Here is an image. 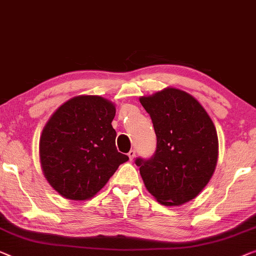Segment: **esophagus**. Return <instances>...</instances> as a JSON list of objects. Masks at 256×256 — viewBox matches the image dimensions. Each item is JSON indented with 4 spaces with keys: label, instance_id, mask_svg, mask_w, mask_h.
I'll return each instance as SVG.
<instances>
[{
    "label": "esophagus",
    "instance_id": "esophagus-1",
    "mask_svg": "<svg viewBox=\"0 0 256 256\" xmlns=\"http://www.w3.org/2000/svg\"><path fill=\"white\" fill-rule=\"evenodd\" d=\"M135 156H136V152H135V150H130L128 152V157H129V159H130V160H132V159L135 158Z\"/></svg>",
    "mask_w": 256,
    "mask_h": 256
}]
</instances>
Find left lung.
Here are the masks:
<instances>
[{
  "mask_svg": "<svg viewBox=\"0 0 256 256\" xmlns=\"http://www.w3.org/2000/svg\"><path fill=\"white\" fill-rule=\"evenodd\" d=\"M140 102L152 120L157 148L148 160L136 159L144 186L160 204L181 206L195 198L212 176L218 136L209 114L192 94L165 88Z\"/></svg>",
  "mask_w": 256,
  "mask_h": 256,
  "instance_id": "8db88e82",
  "label": "left lung"
}]
</instances>
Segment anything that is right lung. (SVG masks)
<instances>
[{
  "label": "right lung",
  "mask_w": 256,
  "mask_h": 256,
  "mask_svg": "<svg viewBox=\"0 0 256 256\" xmlns=\"http://www.w3.org/2000/svg\"><path fill=\"white\" fill-rule=\"evenodd\" d=\"M116 105L100 96H76L46 122L39 157L46 180L68 200L97 194L128 156L118 152L112 127Z\"/></svg>",
  "instance_id": "1"
}]
</instances>
